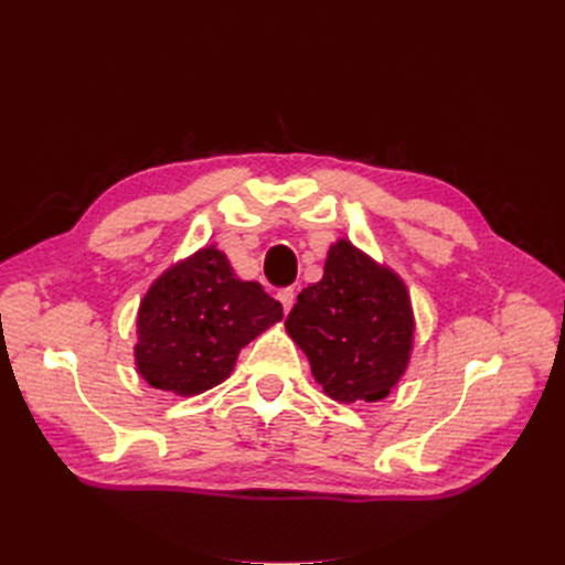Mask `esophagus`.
<instances>
[{
  "instance_id": "obj_1",
  "label": "esophagus",
  "mask_w": 565,
  "mask_h": 565,
  "mask_svg": "<svg viewBox=\"0 0 565 565\" xmlns=\"http://www.w3.org/2000/svg\"><path fill=\"white\" fill-rule=\"evenodd\" d=\"M278 299H280V303H282V309H285V313H289V309H292L295 306V299H297V292L292 287H285V289H280L278 292Z\"/></svg>"
}]
</instances>
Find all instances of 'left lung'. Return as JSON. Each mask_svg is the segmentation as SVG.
I'll use <instances>...</instances> for the list:
<instances>
[{
    "mask_svg": "<svg viewBox=\"0 0 565 565\" xmlns=\"http://www.w3.org/2000/svg\"><path fill=\"white\" fill-rule=\"evenodd\" d=\"M285 328L316 382L341 403L382 401L413 351V306L403 280L349 241L330 247L322 280L301 289Z\"/></svg>",
    "mask_w": 565,
    "mask_h": 565,
    "instance_id": "left-lung-1",
    "label": "left lung"
}]
</instances>
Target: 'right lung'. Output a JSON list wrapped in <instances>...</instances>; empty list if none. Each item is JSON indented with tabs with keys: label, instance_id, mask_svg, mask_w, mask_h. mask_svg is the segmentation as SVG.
<instances>
[{
	"label": "right lung",
	"instance_id": "obj_1",
	"mask_svg": "<svg viewBox=\"0 0 565 565\" xmlns=\"http://www.w3.org/2000/svg\"><path fill=\"white\" fill-rule=\"evenodd\" d=\"M280 318V301L237 278L224 252L202 247L150 285L136 367L152 388L195 396L224 382L241 349Z\"/></svg>",
	"mask_w": 565,
	"mask_h": 565
}]
</instances>
